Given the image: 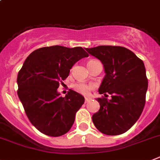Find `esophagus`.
<instances>
[{"instance_id": "obj_1", "label": "esophagus", "mask_w": 160, "mask_h": 160, "mask_svg": "<svg viewBox=\"0 0 160 160\" xmlns=\"http://www.w3.org/2000/svg\"><path fill=\"white\" fill-rule=\"evenodd\" d=\"M91 98H90V97H86L85 98V102L86 103H87V102H89L90 100H91Z\"/></svg>"}]
</instances>
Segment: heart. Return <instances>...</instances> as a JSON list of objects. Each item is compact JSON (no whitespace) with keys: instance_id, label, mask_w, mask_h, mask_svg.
Segmentation results:
<instances>
[{"instance_id":"b5f03b06","label":"heart","mask_w":160,"mask_h":160,"mask_svg":"<svg viewBox=\"0 0 160 160\" xmlns=\"http://www.w3.org/2000/svg\"><path fill=\"white\" fill-rule=\"evenodd\" d=\"M73 87H74L75 91H78V93L82 94V95H89L90 91H91V90H93L94 88H95V85L92 84V83L87 84V83L78 82V83H76Z\"/></svg>"}]
</instances>
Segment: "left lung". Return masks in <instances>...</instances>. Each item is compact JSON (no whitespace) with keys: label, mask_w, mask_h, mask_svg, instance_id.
Masks as SVG:
<instances>
[{"label":"left lung","mask_w":160,"mask_h":160,"mask_svg":"<svg viewBox=\"0 0 160 160\" xmlns=\"http://www.w3.org/2000/svg\"><path fill=\"white\" fill-rule=\"evenodd\" d=\"M102 62L105 77L99 88V110L92 116L97 129L107 135L125 133L141 116L148 81L145 65L132 51L120 46L103 45L86 49ZM111 95V99L106 97Z\"/></svg>","instance_id":"obj_1"}]
</instances>
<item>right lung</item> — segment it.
Wrapping results in <instances>:
<instances>
[{"label":"right lung","instance_id":"1","mask_svg":"<svg viewBox=\"0 0 160 160\" xmlns=\"http://www.w3.org/2000/svg\"><path fill=\"white\" fill-rule=\"evenodd\" d=\"M88 53L81 47L55 45L31 52L18 74V95L31 123L43 134L59 137L73 125L84 97L69 90L65 97L57 88L73 65Z\"/></svg>","mask_w":160,"mask_h":160}]
</instances>
